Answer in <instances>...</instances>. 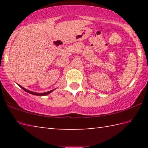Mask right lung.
Masks as SVG:
<instances>
[{"label":"right lung","mask_w":148,"mask_h":148,"mask_svg":"<svg viewBox=\"0 0 148 148\" xmlns=\"http://www.w3.org/2000/svg\"><path fill=\"white\" fill-rule=\"evenodd\" d=\"M19 87H21V89H23L25 91H26L27 92H29V93H31L32 95H37V96H45V95H47L49 94L50 92H51L52 91H53V90H51V91H47V92H40V93H39V92H32V91H29V90H27L26 89H25L24 87H23L21 86H19Z\"/></svg>","instance_id":"obj_1"}]
</instances>
